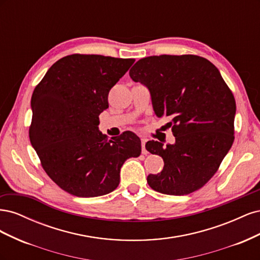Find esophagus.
Returning a JSON list of instances; mask_svg holds the SVG:
<instances>
[{"mask_svg": "<svg viewBox=\"0 0 260 260\" xmlns=\"http://www.w3.org/2000/svg\"><path fill=\"white\" fill-rule=\"evenodd\" d=\"M145 143H146V140L145 139H141V145H142V154L146 155L147 151L145 149Z\"/></svg>", "mask_w": 260, "mask_h": 260, "instance_id": "obj_1", "label": "esophagus"}]
</instances>
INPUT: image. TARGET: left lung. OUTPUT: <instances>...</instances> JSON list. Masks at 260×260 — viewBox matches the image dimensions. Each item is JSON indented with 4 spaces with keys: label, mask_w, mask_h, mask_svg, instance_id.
Segmentation results:
<instances>
[{
    "label": "left lung",
    "mask_w": 260,
    "mask_h": 260,
    "mask_svg": "<svg viewBox=\"0 0 260 260\" xmlns=\"http://www.w3.org/2000/svg\"><path fill=\"white\" fill-rule=\"evenodd\" d=\"M129 75L151 93L156 116L168 117L175 144L148 141L164 168L148 175L153 190L186 195L214 176L234 141L237 106L218 68L198 55H159L138 60Z\"/></svg>",
    "instance_id": "obj_1"
}]
</instances>
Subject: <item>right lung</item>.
I'll list each match as a JSON object with an SVG mask.
<instances>
[{
  "mask_svg": "<svg viewBox=\"0 0 260 260\" xmlns=\"http://www.w3.org/2000/svg\"><path fill=\"white\" fill-rule=\"evenodd\" d=\"M133 58L73 54L51 66L32 93L31 145L48 176L78 198H95L119 184L120 168L141 154L131 131L108 139L99 130L108 93Z\"/></svg>",
  "mask_w": 260,
  "mask_h": 260,
  "instance_id": "right-lung-1",
  "label": "right lung"
}]
</instances>
